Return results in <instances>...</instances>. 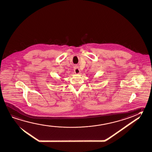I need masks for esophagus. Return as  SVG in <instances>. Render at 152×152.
<instances>
[{
	"instance_id": "34e87169",
	"label": "esophagus",
	"mask_w": 152,
	"mask_h": 152,
	"mask_svg": "<svg viewBox=\"0 0 152 152\" xmlns=\"http://www.w3.org/2000/svg\"><path fill=\"white\" fill-rule=\"evenodd\" d=\"M74 71H75V73L76 74H79L80 73V69L78 68V67H75L74 69Z\"/></svg>"
}]
</instances>
